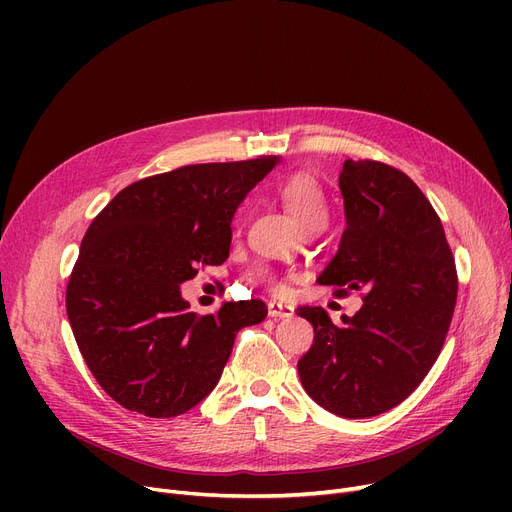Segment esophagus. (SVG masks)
I'll use <instances>...</instances> for the list:
<instances>
[{"label": "esophagus", "instance_id": "1", "mask_svg": "<svg viewBox=\"0 0 512 512\" xmlns=\"http://www.w3.org/2000/svg\"><path fill=\"white\" fill-rule=\"evenodd\" d=\"M267 313H270L272 319H284V317H292L294 309L280 301H270V305H267Z\"/></svg>", "mask_w": 512, "mask_h": 512}]
</instances>
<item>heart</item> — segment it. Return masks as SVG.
<instances>
[{
	"instance_id": "heart-1",
	"label": "heart",
	"mask_w": 512,
	"mask_h": 512,
	"mask_svg": "<svg viewBox=\"0 0 512 512\" xmlns=\"http://www.w3.org/2000/svg\"><path fill=\"white\" fill-rule=\"evenodd\" d=\"M278 195L288 211L305 230L324 228L330 218V203L324 186L309 172H294L278 184ZM272 292H282L284 286L270 270H257L253 276Z\"/></svg>"
}]
</instances>
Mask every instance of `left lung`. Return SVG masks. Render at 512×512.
Returning <instances> with one entry per match:
<instances>
[{
	"instance_id": "8db88e82",
	"label": "left lung",
	"mask_w": 512,
	"mask_h": 512,
	"mask_svg": "<svg viewBox=\"0 0 512 512\" xmlns=\"http://www.w3.org/2000/svg\"><path fill=\"white\" fill-rule=\"evenodd\" d=\"M346 230L319 284L363 307L336 326L321 307H301L313 346L299 361L319 407L363 419L400 405L436 363L456 305L459 276L436 209L384 161L346 159L340 174Z\"/></svg>"
}]
</instances>
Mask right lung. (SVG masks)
Wrapping results in <instances>:
<instances>
[{"mask_svg": "<svg viewBox=\"0 0 512 512\" xmlns=\"http://www.w3.org/2000/svg\"><path fill=\"white\" fill-rule=\"evenodd\" d=\"M276 155L193 164L128 184L91 222L66 286V311L97 384L128 411L186 413L218 384L261 299L188 311L178 284L230 253L232 215Z\"/></svg>", "mask_w": 512, "mask_h": 512, "instance_id": "obj_1", "label": "right lung"}]
</instances>
